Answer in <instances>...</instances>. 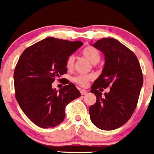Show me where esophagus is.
<instances>
[{
  "label": "esophagus",
  "instance_id": "esophagus-1",
  "mask_svg": "<svg viewBox=\"0 0 154 154\" xmlns=\"http://www.w3.org/2000/svg\"><path fill=\"white\" fill-rule=\"evenodd\" d=\"M80 91H81V94H82V95H85V94H86L88 93V91H87L86 90H84V89H81Z\"/></svg>",
  "mask_w": 154,
  "mask_h": 154
}]
</instances>
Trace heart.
<instances>
[{"instance_id":"1","label":"heart","mask_w":154,"mask_h":154,"mask_svg":"<svg viewBox=\"0 0 154 154\" xmlns=\"http://www.w3.org/2000/svg\"><path fill=\"white\" fill-rule=\"evenodd\" d=\"M81 53H82L83 57L87 59L92 64H96L99 62L100 59H101L99 51L92 46H88V47L85 48L82 50ZM73 65H74V58L73 56H69L66 62V68L68 69H71L73 67ZM91 79L92 77L91 75H79L74 77L73 81L81 86H86L88 81H91Z\"/></svg>"}]
</instances>
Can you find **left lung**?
<instances>
[{"label": "left lung", "instance_id": "8db88e82", "mask_svg": "<svg viewBox=\"0 0 154 154\" xmlns=\"http://www.w3.org/2000/svg\"><path fill=\"white\" fill-rule=\"evenodd\" d=\"M104 54L101 74L91 86L97 101L89 108L92 123L102 130H113L123 125L133 114L143 84V73L136 55L113 38L91 44ZM110 87L102 95L103 88Z\"/></svg>", "mask_w": 154, "mask_h": 154}]
</instances>
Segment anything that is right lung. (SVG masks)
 <instances>
[{
  "instance_id": "1",
  "label": "right lung",
  "mask_w": 154,
  "mask_h": 154,
  "mask_svg": "<svg viewBox=\"0 0 154 154\" xmlns=\"http://www.w3.org/2000/svg\"><path fill=\"white\" fill-rule=\"evenodd\" d=\"M82 45L80 41L49 37L21 55L14 72L15 97L21 110L38 126L48 129L61 123L66 105L81 96L73 83L68 81L59 91L52 84L67 72L66 60Z\"/></svg>"
}]
</instances>
